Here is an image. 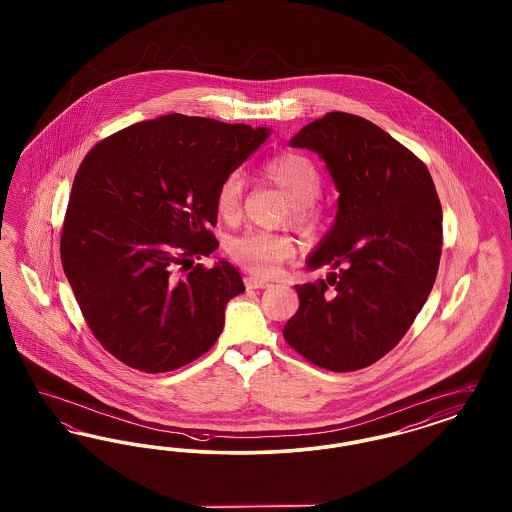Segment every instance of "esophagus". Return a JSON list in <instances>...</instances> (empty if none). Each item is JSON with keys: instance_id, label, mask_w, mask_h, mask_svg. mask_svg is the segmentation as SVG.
I'll return each mask as SVG.
<instances>
[{"instance_id": "34e87169", "label": "esophagus", "mask_w": 512, "mask_h": 512, "mask_svg": "<svg viewBox=\"0 0 512 512\" xmlns=\"http://www.w3.org/2000/svg\"><path fill=\"white\" fill-rule=\"evenodd\" d=\"M268 286H270V282L263 280V278H255V276L245 278V288L247 290H263V288H268Z\"/></svg>"}]
</instances>
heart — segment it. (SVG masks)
Masks as SVG:
<instances>
[{
    "mask_svg": "<svg viewBox=\"0 0 512 512\" xmlns=\"http://www.w3.org/2000/svg\"><path fill=\"white\" fill-rule=\"evenodd\" d=\"M261 176L290 199V220L297 228L309 232L317 226L315 201L322 190V174L317 165L303 153L284 151L261 165ZM244 176L230 172L220 182L217 192V211L226 220L236 219L242 209ZM230 257L253 274H270L280 263L292 259L295 244L290 236L247 232L230 240Z\"/></svg>",
    "mask_w": 512,
    "mask_h": 512,
    "instance_id": "1",
    "label": "heart"
}]
</instances>
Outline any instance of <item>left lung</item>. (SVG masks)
Listing matches in <instances>:
<instances>
[{
	"label": "left lung",
	"instance_id": "8db88e82",
	"mask_svg": "<svg viewBox=\"0 0 512 512\" xmlns=\"http://www.w3.org/2000/svg\"><path fill=\"white\" fill-rule=\"evenodd\" d=\"M290 144L317 151L340 197L307 267L326 280L295 286L299 309L284 338L313 365L351 372L401 341L434 288L441 205L426 165L374 122L328 113Z\"/></svg>",
	"mask_w": 512,
	"mask_h": 512
}]
</instances>
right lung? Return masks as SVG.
Returning a JSON list of instances; mask_svg holds the SVG:
<instances>
[{
    "label": "right lung",
    "instance_id": "add662e5",
    "mask_svg": "<svg viewBox=\"0 0 512 512\" xmlns=\"http://www.w3.org/2000/svg\"><path fill=\"white\" fill-rule=\"evenodd\" d=\"M268 134L172 113L126 126L84 157L61 263L92 334L124 365L169 372L219 340L244 280L228 261L194 263L219 247L211 226L220 182Z\"/></svg>",
    "mask_w": 512,
    "mask_h": 512
}]
</instances>
